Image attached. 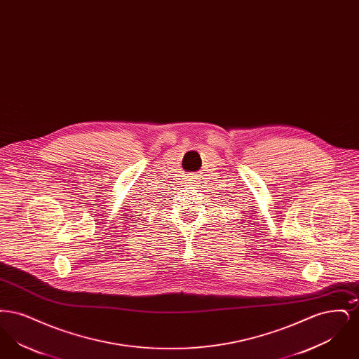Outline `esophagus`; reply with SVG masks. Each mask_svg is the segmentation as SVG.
Returning a JSON list of instances; mask_svg holds the SVG:
<instances>
[{"instance_id":"34e87169","label":"esophagus","mask_w":359,"mask_h":359,"mask_svg":"<svg viewBox=\"0 0 359 359\" xmlns=\"http://www.w3.org/2000/svg\"><path fill=\"white\" fill-rule=\"evenodd\" d=\"M192 179H194V177H192ZM192 179H191V182H188V183H192V184H196V183H194V182H196V180H192ZM192 184H189V186H192Z\"/></svg>"}]
</instances>
